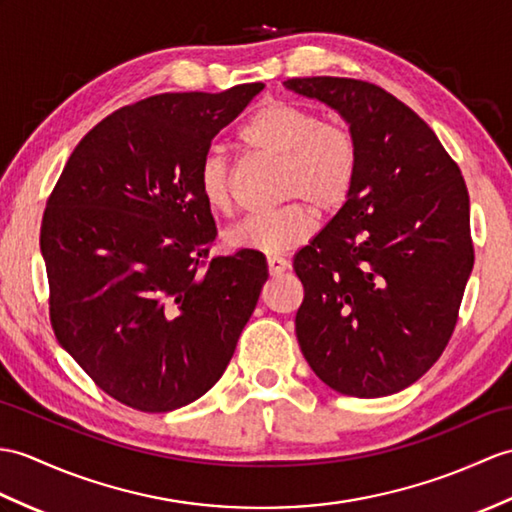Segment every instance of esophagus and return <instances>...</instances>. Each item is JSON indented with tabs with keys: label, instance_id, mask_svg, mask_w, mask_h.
<instances>
[{
	"label": "esophagus",
	"instance_id": "34e87169",
	"mask_svg": "<svg viewBox=\"0 0 512 512\" xmlns=\"http://www.w3.org/2000/svg\"><path fill=\"white\" fill-rule=\"evenodd\" d=\"M266 264H268V272H270V275H281V272H285V270L290 268L288 259H283V257H279V255H268Z\"/></svg>",
	"mask_w": 512,
	"mask_h": 512
}]
</instances>
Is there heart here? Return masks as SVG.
I'll list each match as a JSON object with an SVG mask.
<instances>
[{
    "mask_svg": "<svg viewBox=\"0 0 512 512\" xmlns=\"http://www.w3.org/2000/svg\"><path fill=\"white\" fill-rule=\"evenodd\" d=\"M240 141L248 150L281 161L279 198L303 199L325 216L349 202L358 181L360 152L347 128L327 124L323 115L294 102L266 100L240 128ZM198 192L209 209H229L231 168L222 152L202 157ZM302 203L294 200L279 209L246 216L227 231L224 240L259 253L299 246L316 227L314 211Z\"/></svg>",
    "mask_w": 512,
    "mask_h": 512,
    "instance_id": "heart-1",
    "label": "heart"
}]
</instances>
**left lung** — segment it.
Wrapping results in <instances>:
<instances>
[{
  "mask_svg": "<svg viewBox=\"0 0 512 512\" xmlns=\"http://www.w3.org/2000/svg\"><path fill=\"white\" fill-rule=\"evenodd\" d=\"M283 85L336 109L360 152L349 202L294 257L305 290L296 338L329 388L392 395L430 371L454 334L473 270L465 178L382 87L334 76Z\"/></svg>",
  "mask_w": 512,
  "mask_h": 512,
  "instance_id": "1",
  "label": "left lung"
}]
</instances>
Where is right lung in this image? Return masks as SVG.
<instances>
[{
    "label": "right lung",
    "instance_id": "add662e5",
    "mask_svg": "<svg viewBox=\"0 0 512 512\" xmlns=\"http://www.w3.org/2000/svg\"><path fill=\"white\" fill-rule=\"evenodd\" d=\"M264 89L159 93L93 126L41 224L58 342L98 388L141 412L183 408L218 382L251 318L266 257L209 259L198 192L211 139Z\"/></svg>",
    "mask_w": 512,
    "mask_h": 512
}]
</instances>
